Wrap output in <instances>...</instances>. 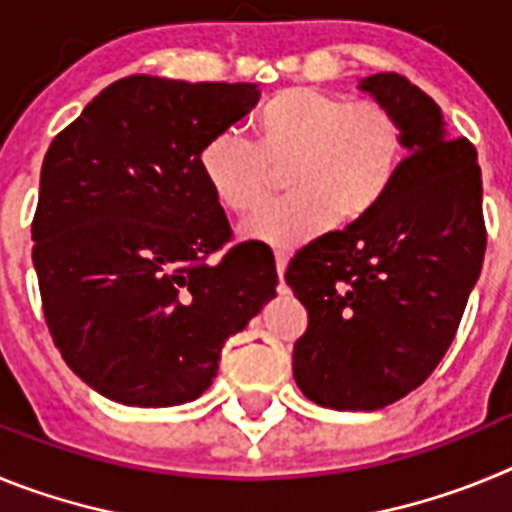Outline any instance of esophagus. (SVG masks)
I'll return each instance as SVG.
<instances>
[{"label": "esophagus", "instance_id": "esophagus-1", "mask_svg": "<svg viewBox=\"0 0 512 512\" xmlns=\"http://www.w3.org/2000/svg\"><path fill=\"white\" fill-rule=\"evenodd\" d=\"M274 259H277V274H279V279H282V277H284V271H287L289 253H284V251H277V253H274Z\"/></svg>", "mask_w": 512, "mask_h": 512}]
</instances>
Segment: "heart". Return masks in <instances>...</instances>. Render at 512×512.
<instances>
[{"instance_id":"1","label":"heart","mask_w":512,"mask_h":512,"mask_svg":"<svg viewBox=\"0 0 512 512\" xmlns=\"http://www.w3.org/2000/svg\"><path fill=\"white\" fill-rule=\"evenodd\" d=\"M256 143L233 130L205 140L197 164L215 200L251 217L269 202L284 171L289 194L246 225L269 246H297L336 217L356 225L395 187L408 135L395 110L366 99L348 102L310 87L282 89L251 122Z\"/></svg>"}]
</instances>
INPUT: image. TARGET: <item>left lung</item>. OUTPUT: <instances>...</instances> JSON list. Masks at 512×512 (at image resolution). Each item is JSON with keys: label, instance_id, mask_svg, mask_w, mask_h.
<instances>
[{"label": "left lung", "instance_id": "1", "mask_svg": "<svg viewBox=\"0 0 512 512\" xmlns=\"http://www.w3.org/2000/svg\"><path fill=\"white\" fill-rule=\"evenodd\" d=\"M361 89L397 112L410 156L372 215L307 243L284 274L307 310L295 382L333 410H379L431 377L487 248L472 140L443 133L441 107L395 71Z\"/></svg>", "mask_w": 512, "mask_h": 512}]
</instances>
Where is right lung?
<instances>
[{"label":"right lung","mask_w":512,"mask_h":512,"mask_svg":"<svg viewBox=\"0 0 512 512\" xmlns=\"http://www.w3.org/2000/svg\"><path fill=\"white\" fill-rule=\"evenodd\" d=\"M256 84L128 76L51 140L33 215L45 325L71 372L138 408L200 397L223 343L277 295L274 256L235 243L200 148Z\"/></svg>","instance_id":"add662e5"}]
</instances>
